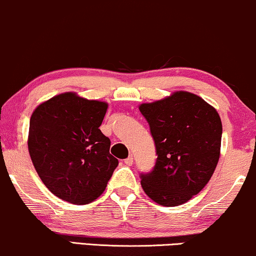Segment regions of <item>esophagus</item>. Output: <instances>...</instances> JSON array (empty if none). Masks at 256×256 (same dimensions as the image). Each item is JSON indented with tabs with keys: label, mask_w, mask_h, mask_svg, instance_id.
<instances>
[{
	"label": "esophagus",
	"mask_w": 256,
	"mask_h": 256,
	"mask_svg": "<svg viewBox=\"0 0 256 256\" xmlns=\"http://www.w3.org/2000/svg\"><path fill=\"white\" fill-rule=\"evenodd\" d=\"M124 163L126 164V166H132V163H134V156H128L126 160H124Z\"/></svg>",
	"instance_id": "obj_1"
}]
</instances>
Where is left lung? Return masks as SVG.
<instances>
[{"label": "left lung", "instance_id": "8db88e82", "mask_svg": "<svg viewBox=\"0 0 256 256\" xmlns=\"http://www.w3.org/2000/svg\"><path fill=\"white\" fill-rule=\"evenodd\" d=\"M156 146L150 172L140 174L146 195L160 206L183 204L212 178L221 150L222 122L216 110L198 96L174 92L142 104Z\"/></svg>", "mask_w": 256, "mask_h": 256}]
</instances>
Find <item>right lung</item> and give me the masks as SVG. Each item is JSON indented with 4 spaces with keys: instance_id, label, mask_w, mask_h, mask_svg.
<instances>
[{
    "instance_id": "obj_1",
    "label": "right lung",
    "mask_w": 256,
    "mask_h": 256,
    "mask_svg": "<svg viewBox=\"0 0 256 256\" xmlns=\"http://www.w3.org/2000/svg\"><path fill=\"white\" fill-rule=\"evenodd\" d=\"M108 104L62 93L38 105L29 122L28 148L35 170L59 198L85 204L105 190L118 160L99 126Z\"/></svg>"
}]
</instances>
